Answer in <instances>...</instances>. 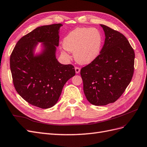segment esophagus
I'll return each mask as SVG.
<instances>
[{
  "label": "esophagus",
  "mask_w": 147,
  "mask_h": 147,
  "mask_svg": "<svg viewBox=\"0 0 147 147\" xmlns=\"http://www.w3.org/2000/svg\"><path fill=\"white\" fill-rule=\"evenodd\" d=\"M75 73L76 74H78L80 72V68L78 67H75Z\"/></svg>",
  "instance_id": "1"
}]
</instances>
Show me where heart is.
Here are the masks:
<instances>
[{
    "mask_svg": "<svg viewBox=\"0 0 147 147\" xmlns=\"http://www.w3.org/2000/svg\"><path fill=\"white\" fill-rule=\"evenodd\" d=\"M100 30L94 28H77L64 38L63 46L65 50L74 53L79 64H87L99 55L102 44Z\"/></svg>",
    "mask_w": 147,
    "mask_h": 147,
    "instance_id": "heart-1",
    "label": "heart"
}]
</instances>
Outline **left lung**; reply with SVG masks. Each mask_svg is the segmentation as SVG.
<instances>
[{"label": "left lung", "mask_w": 147, "mask_h": 147, "mask_svg": "<svg viewBox=\"0 0 147 147\" xmlns=\"http://www.w3.org/2000/svg\"><path fill=\"white\" fill-rule=\"evenodd\" d=\"M100 26L105 35L104 45L96 58L80 71L86 99L97 106L113 103L123 94L132 80L135 58L123 34Z\"/></svg>", "instance_id": "left-lung-1"}]
</instances>
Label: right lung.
I'll list each match as a JSON object with an SVG mask.
<instances>
[{"instance_id":"1","label":"right lung","mask_w":147,"mask_h":147,"mask_svg":"<svg viewBox=\"0 0 147 147\" xmlns=\"http://www.w3.org/2000/svg\"><path fill=\"white\" fill-rule=\"evenodd\" d=\"M61 24L37 28L21 37L10 55L13 83L17 92L29 104L41 109L54 106L65 83L75 75L72 64H61L56 58ZM38 42L44 49L40 55L33 51Z\"/></svg>"}]
</instances>
